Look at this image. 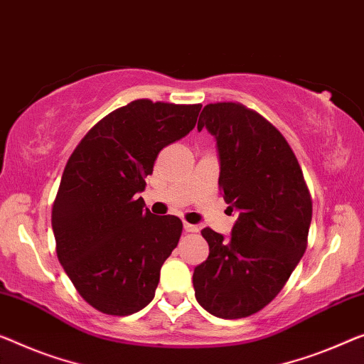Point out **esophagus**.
<instances>
[{"label": "esophagus", "mask_w": 364, "mask_h": 364, "mask_svg": "<svg viewBox=\"0 0 364 364\" xmlns=\"http://www.w3.org/2000/svg\"><path fill=\"white\" fill-rule=\"evenodd\" d=\"M184 232H186V234H196V232L199 230L196 225H193V224H188V222H184Z\"/></svg>", "instance_id": "esophagus-1"}]
</instances>
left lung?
Returning <instances> with one entry per match:
<instances>
[{"label": "left lung", "mask_w": 364, "mask_h": 364, "mask_svg": "<svg viewBox=\"0 0 364 364\" xmlns=\"http://www.w3.org/2000/svg\"><path fill=\"white\" fill-rule=\"evenodd\" d=\"M217 140L219 188L238 210L232 237L205 227L209 257L194 294L220 318H243L274 299L307 248L312 199L294 151L262 114L242 102H210L199 116Z\"/></svg>", "instance_id": "1"}]
</instances>
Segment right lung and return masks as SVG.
I'll return each mask as SVG.
<instances>
[{
    "mask_svg": "<svg viewBox=\"0 0 364 364\" xmlns=\"http://www.w3.org/2000/svg\"><path fill=\"white\" fill-rule=\"evenodd\" d=\"M200 105L135 100L88 130L52 205L58 262L96 311L130 316L154 299L183 222L154 215L137 193L156 156L196 126Z\"/></svg>",
    "mask_w": 364,
    "mask_h": 364,
    "instance_id": "1",
    "label": "right lung"
}]
</instances>
